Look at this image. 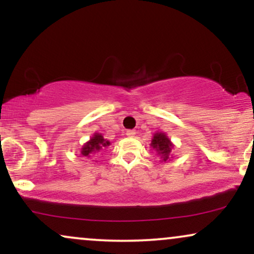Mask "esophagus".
<instances>
[{
    "instance_id": "1",
    "label": "esophagus",
    "mask_w": 254,
    "mask_h": 254,
    "mask_svg": "<svg viewBox=\"0 0 254 254\" xmlns=\"http://www.w3.org/2000/svg\"><path fill=\"white\" fill-rule=\"evenodd\" d=\"M136 135V131L135 130H127V137H135Z\"/></svg>"
}]
</instances>
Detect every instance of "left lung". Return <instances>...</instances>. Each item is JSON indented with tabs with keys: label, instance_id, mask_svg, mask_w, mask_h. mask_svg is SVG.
I'll use <instances>...</instances> for the list:
<instances>
[{
	"label": "left lung",
	"instance_id": "obj_1",
	"mask_svg": "<svg viewBox=\"0 0 254 254\" xmlns=\"http://www.w3.org/2000/svg\"><path fill=\"white\" fill-rule=\"evenodd\" d=\"M150 147L153 148V150L156 151L157 155L161 157L162 161H170L174 144L172 143V141L165 132L156 131L153 135V138H151Z\"/></svg>",
	"mask_w": 254,
	"mask_h": 254
}]
</instances>
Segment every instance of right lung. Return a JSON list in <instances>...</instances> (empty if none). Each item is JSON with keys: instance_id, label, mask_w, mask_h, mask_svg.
<instances>
[{"instance_id": "right-lung-1", "label": "right lung", "mask_w": 254, "mask_h": 254, "mask_svg": "<svg viewBox=\"0 0 254 254\" xmlns=\"http://www.w3.org/2000/svg\"><path fill=\"white\" fill-rule=\"evenodd\" d=\"M110 144V141L104 138V136L101 133L95 132L94 135L90 137L89 141H87L82 145V148H81V155L83 157L92 159V156H94L100 150H103L104 148H107Z\"/></svg>"}]
</instances>
